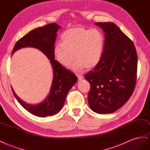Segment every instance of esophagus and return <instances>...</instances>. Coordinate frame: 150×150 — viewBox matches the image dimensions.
Instances as JSON below:
<instances>
[{
    "label": "esophagus",
    "instance_id": "1",
    "mask_svg": "<svg viewBox=\"0 0 150 150\" xmlns=\"http://www.w3.org/2000/svg\"><path fill=\"white\" fill-rule=\"evenodd\" d=\"M76 76H77V77H78V79H79V80H82V79H83V76L80 75V74H76Z\"/></svg>",
    "mask_w": 150,
    "mask_h": 150
}]
</instances>
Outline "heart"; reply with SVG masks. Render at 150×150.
I'll use <instances>...</instances> for the list:
<instances>
[{
    "label": "heart",
    "instance_id": "heart-1",
    "mask_svg": "<svg viewBox=\"0 0 150 150\" xmlns=\"http://www.w3.org/2000/svg\"><path fill=\"white\" fill-rule=\"evenodd\" d=\"M104 45V37L99 30L87 29L82 27L69 28L63 33L61 43L54 49L55 60L65 68L72 65L75 71L90 69L97 65L101 60ZM75 57H74V55Z\"/></svg>",
    "mask_w": 150,
    "mask_h": 150
}]
</instances>
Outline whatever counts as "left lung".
I'll return each instance as SVG.
<instances>
[{"label":"left lung","mask_w":150,"mask_h":150,"mask_svg":"<svg viewBox=\"0 0 150 150\" xmlns=\"http://www.w3.org/2000/svg\"><path fill=\"white\" fill-rule=\"evenodd\" d=\"M105 32L99 64L85 74L90 84L88 101L98 114L112 113L129 100L137 80L138 59L133 42L112 22L95 23Z\"/></svg>","instance_id":"obj_1"}]
</instances>
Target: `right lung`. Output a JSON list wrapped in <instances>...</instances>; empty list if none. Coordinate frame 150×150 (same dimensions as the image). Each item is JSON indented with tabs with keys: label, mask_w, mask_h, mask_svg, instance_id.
I'll list each match as a JSON object with an SVG mask.
<instances>
[{
	"label": "right lung",
	"mask_w": 150,
	"mask_h": 150,
	"mask_svg": "<svg viewBox=\"0 0 150 150\" xmlns=\"http://www.w3.org/2000/svg\"><path fill=\"white\" fill-rule=\"evenodd\" d=\"M60 28L58 24L53 23L35 28L21 38L16 43L12 52V55L14 52L22 48L33 47L42 52L50 60L54 76L49 93L41 103L35 105L25 103L18 97L11 87L13 95L19 103L28 112L37 117H45L59 112L64 105L67 93L78 80L74 73L55 60L54 43L57 32Z\"/></svg>",
	"instance_id": "obj_1"
}]
</instances>
